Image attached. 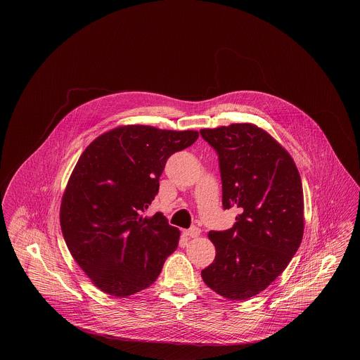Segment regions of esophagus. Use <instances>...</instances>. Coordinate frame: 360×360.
<instances>
[{
  "mask_svg": "<svg viewBox=\"0 0 360 360\" xmlns=\"http://www.w3.org/2000/svg\"><path fill=\"white\" fill-rule=\"evenodd\" d=\"M201 233V229L197 228V226H191L190 229H185L184 231V235L188 236V238H198Z\"/></svg>",
  "mask_w": 360,
  "mask_h": 360,
  "instance_id": "esophagus-1",
  "label": "esophagus"
}]
</instances>
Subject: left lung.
Instances as JSON below:
<instances>
[{"label":"left lung","instance_id":"1","mask_svg":"<svg viewBox=\"0 0 360 360\" xmlns=\"http://www.w3.org/2000/svg\"><path fill=\"white\" fill-rule=\"evenodd\" d=\"M200 134L219 155L224 209L241 210L231 229L209 232L216 257L201 276L228 300H248L283 273L301 244V176L289 153L254 124Z\"/></svg>","mask_w":360,"mask_h":360}]
</instances>
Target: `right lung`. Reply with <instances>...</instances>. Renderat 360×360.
<instances>
[{
    "mask_svg": "<svg viewBox=\"0 0 360 360\" xmlns=\"http://www.w3.org/2000/svg\"><path fill=\"white\" fill-rule=\"evenodd\" d=\"M197 131L148 125L115 128L91 141L71 172L60 205L70 254L100 290L128 297L147 289L176 250L178 228L162 213L143 216L174 153Z\"/></svg>",
    "mask_w": 360,
    "mask_h": 360,
    "instance_id": "add662e5",
    "label": "right lung"
}]
</instances>
